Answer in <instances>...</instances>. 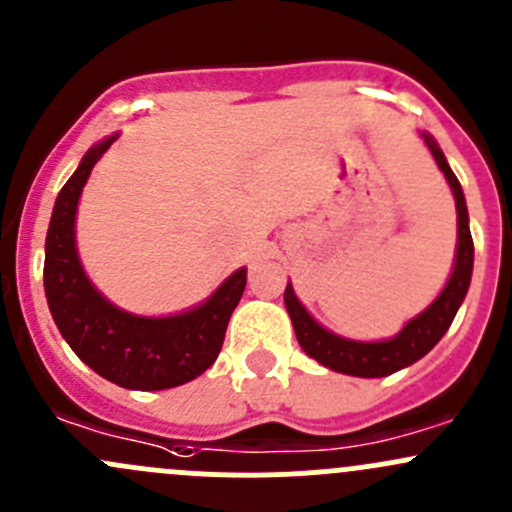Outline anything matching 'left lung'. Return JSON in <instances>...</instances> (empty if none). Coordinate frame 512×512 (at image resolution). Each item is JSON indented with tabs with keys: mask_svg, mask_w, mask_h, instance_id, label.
<instances>
[{
	"mask_svg": "<svg viewBox=\"0 0 512 512\" xmlns=\"http://www.w3.org/2000/svg\"><path fill=\"white\" fill-rule=\"evenodd\" d=\"M423 143L431 151L433 160L446 175L448 185L456 198V213H458V242H456V257H453V270L448 277L446 287L441 289L436 299L416 314L414 319L404 324L396 337L381 339V342H356V339L339 337V334L329 332L327 327L317 322L312 314L304 309L299 302L294 287L287 282L285 289V307L289 319H292L294 334H297L299 347L304 349L312 359L327 369L339 371V374L361 376V379H379V376H389L394 371L406 369L414 361L421 359L441 342L443 334L451 327L453 317H456L458 307L466 299L468 287H471L473 275V237L471 227H468V208H466V195H463L461 183H458L456 173L448 165L446 156L433 141V136L421 133Z\"/></svg>",
	"mask_w": 512,
	"mask_h": 512,
	"instance_id": "obj_1",
	"label": "left lung"
}]
</instances>
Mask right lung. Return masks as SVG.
Here are the masks:
<instances>
[{"instance_id": "add662e5", "label": "right lung", "mask_w": 512, "mask_h": 512, "mask_svg": "<svg viewBox=\"0 0 512 512\" xmlns=\"http://www.w3.org/2000/svg\"><path fill=\"white\" fill-rule=\"evenodd\" d=\"M116 138L91 146L56 195L44 247L46 302L61 337L98 376L133 391L173 389L215 364L247 270L232 272L198 307L168 317L126 312L91 285L76 250V210L91 170Z\"/></svg>"}]
</instances>
